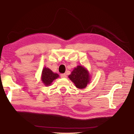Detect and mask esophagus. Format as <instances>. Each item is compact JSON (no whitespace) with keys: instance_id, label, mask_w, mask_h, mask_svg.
Segmentation results:
<instances>
[{"instance_id":"esophagus-1","label":"esophagus","mask_w":134,"mask_h":134,"mask_svg":"<svg viewBox=\"0 0 134 134\" xmlns=\"http://www.w3.org/2000/svg\"><path fill=\"white\" fill-rule=\"evenodd\" d=\"M61 78H66L67 76H66V74H61Z\"/></svg>"}]
</instances>
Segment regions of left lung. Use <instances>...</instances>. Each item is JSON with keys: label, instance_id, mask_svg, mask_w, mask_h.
<instances>
[{"label": "left lung", "instance_id": "left-lung-1", "mask_svg": "<svg viewBox=\"0 0 134 134\" xmlns=\"http://www.w3.org/2000/svg\"><path fill=\"white\" fill-rule=\"evenodd\" d=\"M69 78L76 86L79 89L86 87L90 81L89 72L82 66H78L75 68L71 74L69 76Z\"/></svg>", "mask_w": 134, "mask_h": 134}]
</instances>
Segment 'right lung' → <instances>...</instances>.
<instances>
[{"label": "right lung", "mask_w": 134, "mask_h": 134, "mask_svg": "<svg viewBox=\"0 0 134 134\" xmlns=\"http://www.w3.org/2000/svg\"><path fill=\"white\" fill-rule=\"evenodd\" d=\"M59 77L58 74L57 73H54L49 68H44L42 71L41 79L42 81L45 86L50 85L53 81Z\"/></svg>", "instance_id": "obj_1"}]
</instances>
